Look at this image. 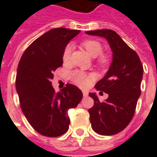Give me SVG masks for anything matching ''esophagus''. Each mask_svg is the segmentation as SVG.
I'll list each match as a JSON object with an SVG mask.
<instances>
[{"label": "esophagus", "instance_id": "1", "mask_svg": "<svg viewBox=\"0 0 157 157\" xmlns=\"http://www.w3.org/2000/svg\"><path fill=\"white\" fill-rule=\"evenodd\" d=\"M82 93H83V96L84 97H87V96L89 95V94H88V92H87V91H82Z\"/></svg>", "mask_w": 157, "mask_h": 157}]
</instances>
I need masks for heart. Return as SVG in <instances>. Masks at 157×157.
<instances>
[{
	"mask_svg": "<svg viewBox=\"0 0 157 157\" xmlns=\"http://www.w3.org/2000/svg\"><path fill=\"white\" fill-rule=\"evenodd\" d=\"M82 46L94 58L98 57L99 55L98 62L101 64L105 65V64L107 63L108 59H107V57L106 55L101 54L103 52V46L98 41L94 40H86L82 42ZM71 50H72V45H70V44L65 47L63 54V62L69 61V59L71 58ZM71 77L74 83L80 86V87H81V88H85L86 86H88L92 81V79H93L92 75L85 73V72L81 71H73L71 74Z\"/></svg>",
	"mask_w": 157,
	"mask_h": 157,
	"instance_id": "obj_1",
	"label": "heart"
}]
</instances>
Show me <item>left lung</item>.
<instances>
[{
	"label": "left lung",
	"instance_id": "left-lung-1",
	"mask_svg": "<svg viewBox=\"0 0 157 157\" xmlns=\"http://www.w3.org/2000/svg\"><path fill=\"white\" fill-rule=\"evenodd\" d=\"M86 33L105 38L112 50L111 66L95 85L96 90L107 94L108 98L100 102L95 93L89 94L94 104L88 112L92 129L96 133L113 135L122 131L134 117L141 94L144 67L137 53L114 31L102 29Z\"/></svg>",
	"mask_w": 157,
	"mask_h": 157
}]
</instances>
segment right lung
Instances as JSON below:
<instances>
[{
  "label": "right lung",
  "instance_id": "obj_1",
  "mask_svg": "<svg viewBox=\"0 0 157 157\" xmlns=\"http://www.w3.org/2000/svg\"><path fill=\"white\" fill-rule=\"evenodd\" d=\"M80 32L63 28L48 31L27 48L18 63L15 86L21 109L33 129L44 136L65 134L70 124L67 112L83 97L71 84L55 93L50 81L54 71L63 66L64 49Z\"/></svg>",
  "mask_w": 157,
  "mask_h": 157
}]
</instances>
